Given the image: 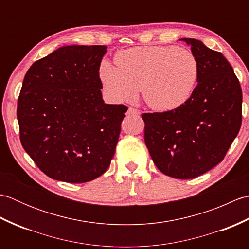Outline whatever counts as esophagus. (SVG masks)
I'll return each instance as SVG.
<instances>
[{"label":"esophagus","instance_id":"obj_1","mask_svg":"<svg viewBox=\"0 0 249 249\" xmlns=\"http://www.w3.org/2000/svg\"><path fill=\"white\" fill-rule=\"evenodd\" d=\"M126 114H127V115H139L140 112H139V110H137L133 107H129L128 110H127V113H126Z\"/></svg>","mask_w":249,"mask_h":249}]
</instances>
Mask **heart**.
I'll return each mask as SVG.
<instances>
[{"label": "heart", "instance_id": "1", "mask_svg": "<svg viewBox=\"0 0 249 249\" xmlns=\"http://www.w3.org/2000/svg\"><path fill=\"white\" fill-rule=\"evenodd\" d=\"M118 66L104 61L99 77L106 91L118 102L133 100L141 88L152 109L176 110L192 98L200 66L192 51L174 46L136 47L115 55Z\"/></svg>", "mask_w": 249, "mask_h": 249}]
</instances>
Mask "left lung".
<instances>
[{"label":"left lung","mask_w":249,"mask_h":249,"mask_svg":"<svg viewBox=\"0 0 249 249\" xmlns=\"http://www.w3.org/2000/svg\"><path fill=\"white\" fill-rule=\"evenodd\" d=\"M198 59L200 73L192 98L176 110L143 113L144 141L166 176L187 179L224 160L242 124V89L220 52L194 38H181Z\"/></svg>","instance_id":"1"}]
</instances>
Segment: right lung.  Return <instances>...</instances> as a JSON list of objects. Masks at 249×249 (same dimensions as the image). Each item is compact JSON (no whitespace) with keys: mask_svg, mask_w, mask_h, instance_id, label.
I'll return each instance as SVG.
<instances>
[{"mask_svg":"<svg viewBox=\"0 0 249 249\" xmlns=\"http://www.w3.org/2000/svg\"><path fill=\"white\" fill-rule=\"evenodd\" d=\"M106 46H63L26 71L17 119L23 149L49 178L86 183L109 168L127 107L105 104Z\"/></svg>","mask_w":249,"mask_h":249,"instance_id":"add662e5","label":"right lung"}]
</instances>
